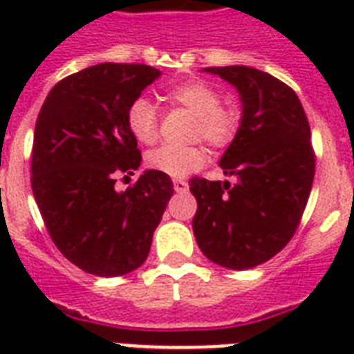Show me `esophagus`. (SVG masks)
Wrapping results in <instances>:
<instances>
[{
	"mask_svg": "<svg viewBox=\"0 0 354 354\" xmlns=\"http://www.w3.org/2000/svg\"><path fill=\"white\" fill-rule=\"evenodd\" d=\"M172 182H174V191H176V193H185L189 189L187 182H185L183 178H176V180H172Z\"/></svg>",
	"mask_w": 354,
	"mask_h": 354,
	"instance_id": "esophagus-1",
	"label": "esophagus"
}]
</instances>
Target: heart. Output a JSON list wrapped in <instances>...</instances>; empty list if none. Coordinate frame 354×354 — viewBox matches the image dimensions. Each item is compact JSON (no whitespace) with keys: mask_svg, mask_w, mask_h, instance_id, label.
Returning <instances> with one entry per match:
<instances>
[{"mask_svg":"<svg viewBox=\"0 0 354 354\" xmlns=\"http://www.w3.org/2000/svg\"><path fill=\"white\" fill-rule=\"evenodd\" d=\"M167 99L193 113L196 118L194 136L204 139L205 143L213 147H226L235 138L241 122L239 110L233 106H224L221 91L204 80H187L172 86L167 91ZM127 127L139 143H156L158 112L154 104L145 97L133 99L127 110ZM204 160L205 152L200 147H160L147 156V165L167 176L178 178L202 167Z\"/></svg>","mask_w":354,"mask_h":354,"instance_id":"obj_1","label":"heart"}]
</instances>
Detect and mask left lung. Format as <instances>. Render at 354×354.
Segmentation results:
<instances>
[{
    "label": "left lung",
    "instance_id": "1",
    "mask_svg": "<svg viewBox=\"0 0 354 354\" xmlns=\"http://www.w3.org/2000/svg\"><path fill=\"white\" fill-rule=\"evenodd\" d=\"M239 91L242 118L218 165L235 183L193 178V218L205 257L230 270L266 263L288 244L314 180L310 128L285 82L248 66L204 68Z\"/></svg>",
    "mask_w": 354,
    "mask_h": 354
}]
</instances>
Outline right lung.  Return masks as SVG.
Segmentation results:
<instances>
[{
    "label": "right lung",
    "mask_w": 354,
    "mask_h": 354,
    "mask_svg": "<svg viewBox=\"0 0 354 354\" xmlns=\"http://www.w3.org/2000/svg\"><path fill=\"white\" fill-rule=\"evenodd\" d=\"M160 77L145 64H97L55 84L36 119L32 194L53 242L88 274L139 268L174 193L171 178L154 169L115 189L119 172L141 165L127 110Z\"/></svg>",
    "instance_id": "right-lung-1"
}]
</instances>
